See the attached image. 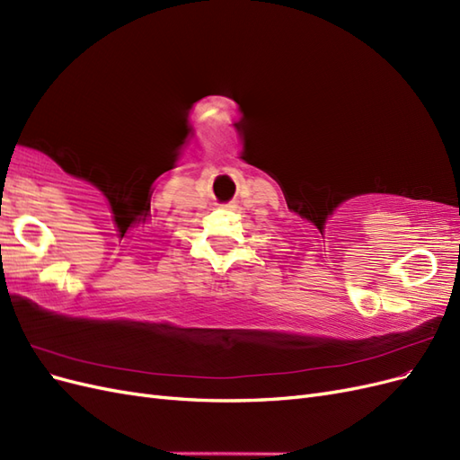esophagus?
<instances>
[{
    "instance_id": "1",
    "label": "esophagus",
    "mask_w": 460,
    "mask_h": 460,
    "mask_svg": "<svg viewBox=\"0 0 460 460\" xmlns=\"http://www.w3.org/2000/svg\"><path fill=\"white\" fill-rule=\"evenodd\" d=\"M226 207L230 208V211H238V208H240V207H238V201H230Z\"/></svg>"
}]
</instances>
